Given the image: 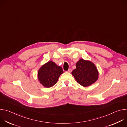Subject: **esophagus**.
Instances as JSON below:
<instances>
[{
  "mask_svg": "<svg viewBox=\"0 0 127 127\" xmlns=\"http://www.w3.org/2000/svg\"><path fill=\"white\" fill-rule=\"evenodd\" d=\"M67 72H69V73H70V72H72V69H70H70H68V70L67 71Z\"/></svg>",
  "mask_w": 127,
  "mask_h": 127,
  "instance_id": "esophagus-1",
  "label": "esophagus"
}]
</instances>
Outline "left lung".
Returning <instances> with one entry per match:
<instances>
[{
	"label": "left lung",
	"mask_w": 127,
	"mask_h": 127,
	"mask_svg": "<svg viewBox=\"0 0 127 127\" xmlns=\"http://www.w3.org/2000/svg\"><path fill=\"white\" fill-rule=\"evenodd\" d=\"M76 67L71 73L81 85L88 86L98 79V70L92 62L81 59L76 63Z\"/></svg>",
	"instance_id": "8db88e82"
}]
</instances>
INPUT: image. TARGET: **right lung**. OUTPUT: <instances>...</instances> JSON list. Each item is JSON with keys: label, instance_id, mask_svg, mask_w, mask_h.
Returning a JSON list of instances; mask_svg holds the SVG:
<instances>
[{"label": "right lung", "instance_id": "1", "mask_svg": "<svg viewBox=\"0 0 127 127\" xmlns=\"http://www.w3.org/2000/svg\"><path fill=\"white\" fill-rule=\"evenodd\" d=\"M63 71L61 67L50 61L45 63L40 68L38 77L41 84L44 87L49 88L55 85Z\"/></svg>", "mask_w": 127, "mask_h": 127}]
</instances>
